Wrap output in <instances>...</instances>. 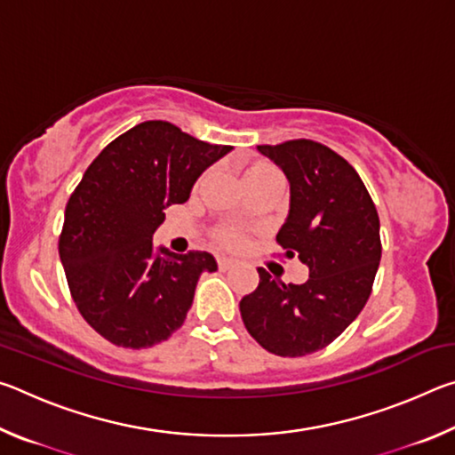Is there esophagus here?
Masks as SVG:
<instances>
[{"label": "esophagus", "mask_w": 455, "mask_h": 455, "mask_svg": "<svg viewBox=\"0 0 455 455\" xmlns=\"http://www.w3.org/2000/svg\"><path fill=\"white\" fill-rule=\"evenodd\" d=\"M217 263H219V268H220V271H228V268L235 265V260L222 255V257H219V259H217Z\"/></svg>", "instance_id": "34e87169"}]
</instances>
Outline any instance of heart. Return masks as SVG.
<instances>
[{
  "instance_id": "b5f03b06",
  "label": "heart",
  "mask_w": 455,
  "mask_h": 455,
  "mask_svg": "<svg viewBox=\"0 0 455 455\" xmlns=\"http://www.w3.org/2000/svg\"><path fill=\"white\" fill-rule=\"evenodd\" d=\"M265 174H275V171H273L271 166H267V164H255V166H251L249 171H246L244 179H249V176H265ZM219 238L225 244H228V246H236V244L243 243V236L238 235V233H235V230H222V233L219 235Z\"/></svg>"
}]
</instances>
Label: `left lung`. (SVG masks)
<instances>
[{
	"label": "left lung",
	"instance_id": "left-lung-1",
	"mask_svg": "<svg viewBox=\"0 0 455 455\" xmlns=\"http://www.w3.org/2000/svg\"><path fill=\"white\" fill-rule=\"evenodd\" d=\"M257 150L287 176L289 214L276 241L309 267V279L287 284L259 268V287L238 305L241 317L267 351L309 355L341 335L371 295L379 217L355 168L327 146L291 140Z\"/></svg>",
	"mask_w": 455,
	"mask_h": 455
}]
</instances>
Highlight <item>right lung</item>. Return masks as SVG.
<instances>
[{"label": "right lung", "instance_id": "1", "mask_svg": "<svg viewBox=\"0 0 455 455\" xmlns=\"http://www.w3.org/2000/svg\"><path fill=\"white\" fill-rule=\"evenodd\" d=\"M233 150L148 120L98 154L68 200L60 236L74 303L118 347L144 349L179 329L198 276L217 271L206 251L154 249L164 211L190 198L206 168Z\"/></svg>", "mask_w": 455, "mask_h": 455}]
</instances>
